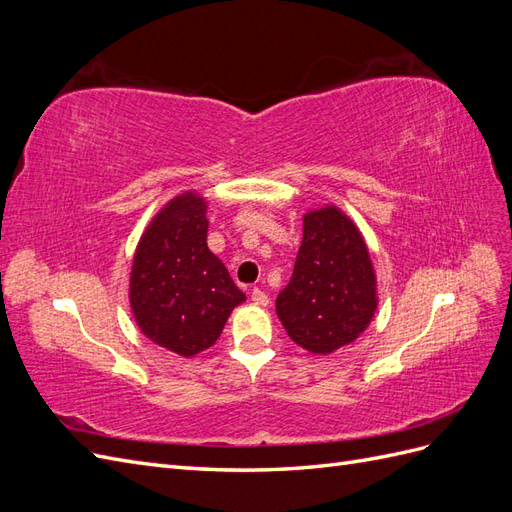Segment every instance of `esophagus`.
<instances>
[{
  "label": "esophagus",
  "mask_w": 512,
  "mask_h": 512,
  "mask_svg": "<svg viewBox=\"0 0 512 512\" xmlns=\"http://www.w3.org/2000/svg\"><path fill=\"white\" fill-rule=\"evenodd\" d=\"M252 301L256 303V305H269V294L265 292V290H260V288H252Z\"/></svg>",
  "instance_id": "obj_1"
}]
</instances>
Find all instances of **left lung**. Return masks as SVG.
I'll use <instances>...</instances> for the list:
<instances>
[{
  "label": "left lung",
  "instance_id": "8db88e82",
  "mask_svg": "<svg viewBox=\"0 0 512 512\" xmlns=\"http://www.w3.org/2000/svg\"><path fill=\"white\" fill-rule=\"evenodd\" d=\"M376 307V271L359 226L335 205L307 211L292 277L275 299L288 337L331 354L369 327Z\"/></svg>",
  "mask_w": 512,
  "mask_h": 512
}]
</instances>
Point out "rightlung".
<instances>
[{
  "label": "right lung",
  "mask_w": 512,
  "mask_h": 512,
  "mask_svg": "<svg viewBox=\"0 0 512 512\" xmlns=\"http://www.w3.org/2000/svg\"><path fill=\"white\" fill-rule=\"evenodd\" d=\"M207 200L175 196L145 228L130 273L138 329L179 356L211 348L232 309L245 301L224 262L207 247Z\"/></svg>",
  "instance_id": "add662e5"
}]
</instances>
